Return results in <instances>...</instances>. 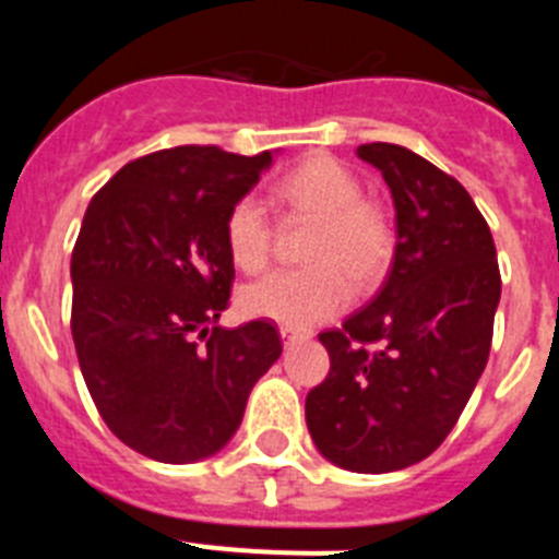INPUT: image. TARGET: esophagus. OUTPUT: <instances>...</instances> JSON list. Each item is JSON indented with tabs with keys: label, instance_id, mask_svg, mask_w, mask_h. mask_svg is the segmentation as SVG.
I'll list each match as a JSON object with an SVG mask.
<instances>
[{
	"label": "esophagus",
	"instance_id": "34e87169",
	"mask_svg": "<svg viewBox=\"0 0 559 559\" xmlns=\"http://www.w3.org/2000/svg\"><path fill=\"white\" fill-rule=\"evenodd\" d=\"M280 335H283L285 344H294V341L308 338V333H302V330H290V328H280Z\"/></svg>",
	"mask_w": 559,
	"mask_h": 559
}]
</instances>
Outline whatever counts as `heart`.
Instances as JSON below:
<instances>
[{
	"instance_id": "b5f03b06",
	"label": "heart",
	"mask_w": 559,
	"mask_h": 559,
	"mask_svg": "<svg viewBox=\"0 0 559 559\" xmlns=\"http://www.w3.org/2000/svg\"><path fill=\"white\" fill-rule=\"evenodd\" d=\"M276 199L319 218L308 243V260L316 265L265 276L243 290L240 305L251 319L308 330L347 308L353 299L348 270L355 280H372L383 271L392 254V226L378 206L364 201V187L353 173L328 156L296 165L276 185ZM224 240L231 263L246 274L269 265V215L254 195L235 201Z\"/></svg>"
}]
</instances>
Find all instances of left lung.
<instances>
[{"instance_id": "8db88e82", "label": "left lung", "mask_w": 559, "mask_h": 559, "mask_svg": "<svg viewBox=\"0 0 559 559\" xmlns=\"http://www.w3.org/2000/svg\"><path fill=\"white\" fill-rule=\"evenodd\" d=\"M358 159L392 192L394 260L372 302L319 335L330 374L308 392L305 419L333 464L392 473L431 456L467 406L490 355L501 274L490 226L456 179L389 142L360 145Z\"/></svg>"}]
</instances>
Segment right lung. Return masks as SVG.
Returning <instances> with one entry per match:
<instances>
[{
  "label": "right lung",
  "mask_w": 559,
  "mask_h": 559,
  "mask_svg": "<svg viewBox=\"0 0 559 559\" xmlns=\"http://www.w3.org/2000/svg\"><path fill=\"white\" fill-rule=\"evenodd\" d=\"M274 162L181 145L128 162L72 251V338L88 394L128 448L165 464L215 456L283 355L271 322L218 328L235 263L224 224Z\"/></svg>",
  "instance_id": "add662e5"
}]
</instances>
